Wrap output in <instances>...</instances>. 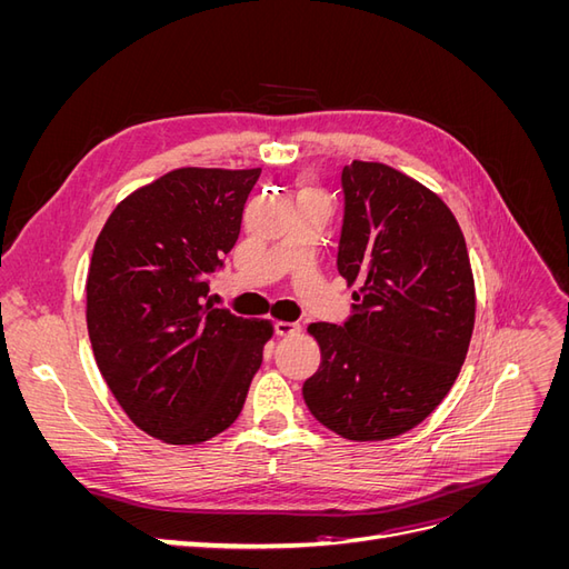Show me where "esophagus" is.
I'll list each match as a JSON object with an SVG mask.
<instances>
[{
  "label": "esophagus",
  "instance_id": "34e87169",
  "mask_svg": "<svg viewBox=\"0 0 569 569\" xmlns=\"http://www.w3.org/2000/svg\"><path fill=\"white\" fill-rule=\"evenodd\" d=\"M274 332H278L280 337H291L301 332V325L299 322H287V320H278L274 322Z\"/></svg>",
  "mask_w": 569,
  "mask_h": 569
}]
</instances>
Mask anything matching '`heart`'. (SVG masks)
I'll list each match as a JSON object with an SVG mask.
<instances>
[{
    "label": "heart",
    "instance_id": "1",
    "mask_svg": "<svg viewBox=\"0 0 569 569\" xmlns=\"http://www.w3.org/2000/svg\"><path fill=\"white\" fill-rule=\"evenodd\" d=\"M306 192H311V194H318V192H320V189H316V187H308V189H306Z\"/></svg>",
    "mask_w": 569,
    "mask_h": 569
}]
</instances>
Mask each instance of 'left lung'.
Masks as SVG:
<instances>
[{
	"mask_svg": "<svg viewBox=\"0 0 569 569\" xmlns=\"http://www.w3.org/2000/svg\"><path fill=\"white\" fill-rule=\"evenodd\" d=\"M337 268L353 291L349 322L308 325L320 368L303 385L313 418L351 441L393 439L453 387L475 330V278L456 216L387 163L341 173Z\"/></svg>",
	"mask_w": 569,
	"mask_h": 569,
	"instance_id": "1",
	"label": "left lung"
}]
</instances>
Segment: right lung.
<instances>
[{
	"mask_svg": "<svg viewBox=\"0 0 569 569\" xmlns=\"http://www.w3.org/2000/svg\"><path fill=\"white\" fill-rule=\"evenodd\" d=\"M261 168H176L120 201L88 270L101 377L153 439L194 446L242 412L270 320L213 308L209 272L230 253Z\"/></svg>",
	"mask_w": 569,
	"mask_h": 569,
	"instance_id": "add662e5",
	"label": "right lung"
}]
</instances>
